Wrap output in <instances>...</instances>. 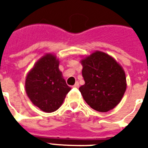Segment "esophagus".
Masks as SVG:
<instances>
[{
  "instance_id": "34e87169",
  "label": "esophagus",
  "mask_w": 148,
  "mask_h": 148,
  "mask_svg": "<svg viewBox=\"0 0 148 148\" xmlns=\"http://www.w3.org/2000/svg\"><path fill=\"white\" fill-rule=\"evenodd\" d=\"M73 87H74V88H78V87H79V84H78V82H76V83L74 84V86H73Z\"/></svg>"
}]
</instances>
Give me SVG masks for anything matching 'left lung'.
Here are the masks:
<instances>
[{"label": "left lung", "mask_w": 148, "mask_h": 148, "mask_svg": "<svg viewBox=\"0 0 148 148\" xmlns=\"http://www.w3.org/2000/svg\"><path fill=\"white\" fill-rule=\"evenodd\" d=\"M84 100L96 111L106 112L120 103L127 88L123 68L112 56L97 51L82 59Z\"/></svg>", "instance_id": "left-lung-1"}]
</instances>
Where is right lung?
<instances>
[{
  "label": "right lung",
  "mask_w": 148,
  "mask_h": 148,
  "mask_svg": "<svg viewBox=\"0 0 148 148\" xmlns=\"http://www.w3.org/2000/svg\"><path fill=\"white\" fill-rule=\"evenodd\" d=\"M59 61L52 54H46L27 74L25 90L31 101L46 112L56 111L71 90L58 69Z\"/></svg>",
  "instance_id": "obj_1"
}]
</instances>
